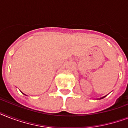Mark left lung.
I'll use <instances>...</instances> for the list:
<instances>
[{
	"instance_id": "obj_1",
	"label": "left lung",
	"mask_w": 128,
	"mask_h": 128,
	"mask_svg": "<svg viewBox=\"0 0 128 128\" xmlns=\"http://www.w3.org/2000/svg\"><path fill=\"white\" fill-rule=\"evenodd\" d=\"M104 97H106V96H104ZM104 97H102V98H100V99H102V98H104Z\"/></svg>"
}]
</instances>
